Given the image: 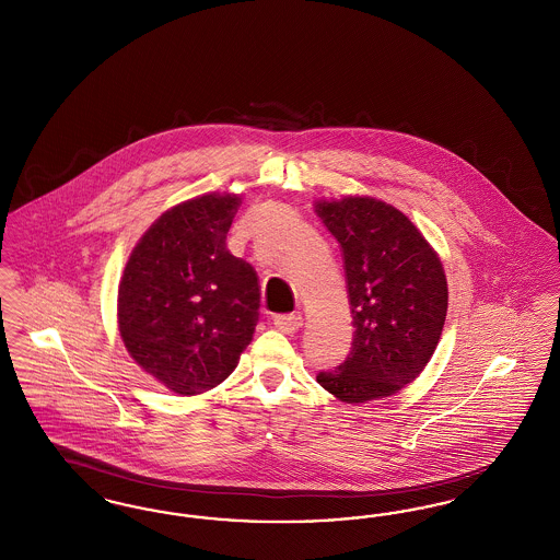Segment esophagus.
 <instances>
[{
  "label": "esophagus",
  "mask_w": 560,
  "mask_h": 560,
  "mask_svg": "<svg viewBox=\"0 0 560 560\" xmlns=\"http://www.w3.org/2000/svg\"><path fill=\"white\" fill-rule=\"evenodd\" d=\"M272 323L283 334H295L302 327V317L300 315H275Z\"/></svg>",
  "instance_id": "esophagus-1"
}]
</instances>
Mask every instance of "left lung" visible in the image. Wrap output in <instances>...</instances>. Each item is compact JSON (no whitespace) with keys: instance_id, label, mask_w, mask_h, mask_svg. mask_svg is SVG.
Masks as SVG:
<instances>
[{"instance_id":"1","label":"left lung","mask_w":560,"mask_h":560,"mask_svg":"<svg viewBox=\"0 0 560 560\" xmlns=\"http://www.w3.org/2000/svg\"><path fill=\"white\" fill-rule=\"evenodd\" d=\"M315 212L345 256L352 347L320 386L345 402L390 397L427 368L447 317L434 249L397 208L372 197L319 201Z\"/></svg>"}]
</instances>
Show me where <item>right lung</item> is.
Here are the masks:
<instances>
[{
  "label": "right lung",
  "mask_w": 560,
  "mask_h": 560,
  "mask_svg": "<svg viewBox=\"0 0 560 560\" xmlns=\"http://www.w3.org/2000/svg\"><path fill=\"white\" fill-rule=\"evenodd\" d=\"M240 201L203 195L163 213L133 247L119 283L124 345L178 395L226 380L260 317L258 275L226 247Z\"/></svg>",
  "instance_id": "add662e5"
}]
</instances>
